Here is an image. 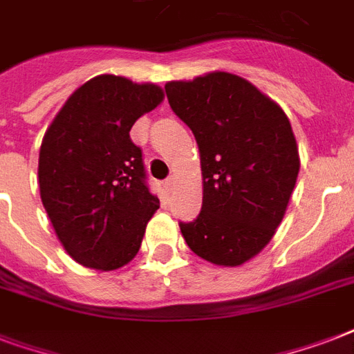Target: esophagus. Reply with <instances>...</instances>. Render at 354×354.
<instances>
[{
	"mask_svg": "<svg viewBox=\"0 0 354 354\" xmlns=\"http://www.w3.org/2000/svg\"><path fill=\"white\" fill-rule=\"evenodd\" d=\"M174 185H176V176H169L165 180V187L167 191H172L174 189Z\"/></svg>",
	"mask_w": 354,
	"mask_h": 354,
	"instance_id": "obj_1",
	"label": "esophagus"
}]
</instances>
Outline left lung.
<instances>
[{"mask_svg": "<svg viewBox=\"0 0 354 354\" xmlns=\"http://www.w3.org/2000/svg\"><path fill=\"white\" fill-rule=\"evenodd\" d=\"M172 112L193 130L204 178L202 211L180 224L187 246L218 266H241L283 221L299 172L290 121L239 75L213 71L165 84Z\"/></svg>", "mask_w": 354, "mask_h": 354, "instance_id": "8db88e82", "label": "left lung"}]
</instances>
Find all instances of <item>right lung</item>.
Returning <instances> with one entry per match:
<instances>
[{"mask_svg": "<svg viewBox=\"0 0 354 354\" xmlns=\"http://www.w3.org/2000/svg\"><path fill=\"white\" fill-rule=\"evenodd\" d=\"M163 97L150 82L99 75L71 93L41 139V204L64 250L86 268L130 263L160 207L130 128Z\"/></svg>", "mask_w": 354, "mask_h": 354, "instance_id": "right-lung-1", "label": "right lung"}]
</instances>
